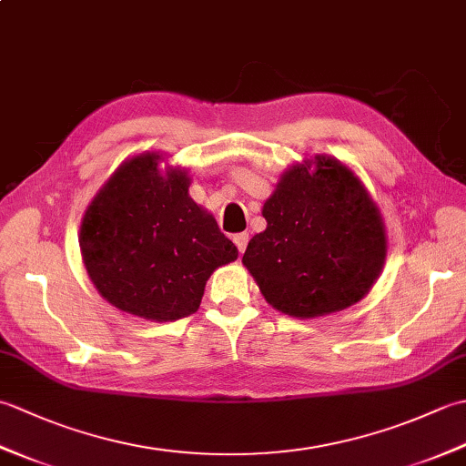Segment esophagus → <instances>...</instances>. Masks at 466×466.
<instances>
[{
  "label": "esophagus",
  "instance_id": "1",
  "mask_svg": "<svg viewBox=\"0 0 466 466\" xmlns=\"http://www.w3.org/2000/svg\"><path fill=\"white\" fill-rule=\"evenodd\" d=\"M248 238H250V236L248 234H246V232H240V234H236L234 236V244H236V248H238V252L240 254H244V250H246V246H248Z\"/></svg>",
  "mask_w": 466,
  "mask_h": 466
}]
</instances>
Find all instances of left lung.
Segmentation results:
<instances>
[{
    "instance_id": "1",
    "label": "left lung",
    "mask_w": 466,
    "mask_h": 466,
    "mask_svg": "<svg viewBox=\"0 0 466 466\" xmlns=\"http://www.w3.org/2000/svg\"><path fill=\"white\" fill-rule=\"evenodd\" d=\"M266 230L242 264L272 309L296 319L339 312L364 299L386 258L379 208L330 156L289 167L264 202Z\"/></svg>"
}]
</instances>
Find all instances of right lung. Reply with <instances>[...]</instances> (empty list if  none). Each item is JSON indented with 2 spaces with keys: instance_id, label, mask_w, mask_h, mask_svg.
<instances>
[{
  "instance_id": "obj_1",
  "label": "right lung",
  "mask_w": 466,
  "mask_h": 466,
  "mask_svg": "<svg viewBox=\"0 0 466 466\" xmlns=\"http://www.w3.org/2000/svg\"><path fill=\"white\" fill-rule=\"evenodd\" d=\"M144 152L126 160L87 206L80 248L96 290L116 309L152 322L198 310L206 280L238 248L198 206L180 167Z\"/></svg>"
}]
</instances>
